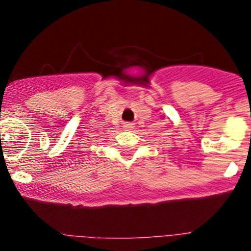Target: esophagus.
Here are the masks:
<instances>
[{
    "mask_svg": "<svg viewBox=\"0 0 251 251\" xmlns=\"http://www.w3.org/2000/svg\"><path fill=\"white\" fill-rule=\"evenodd\" d=\"M127 126H128V127H131V124H127Z\"/></svg>",
    "mask_w": 251,
    "mask_h": 251,
    "instance_id": "1",
    "label": "esophagus"
}]
</instances>
